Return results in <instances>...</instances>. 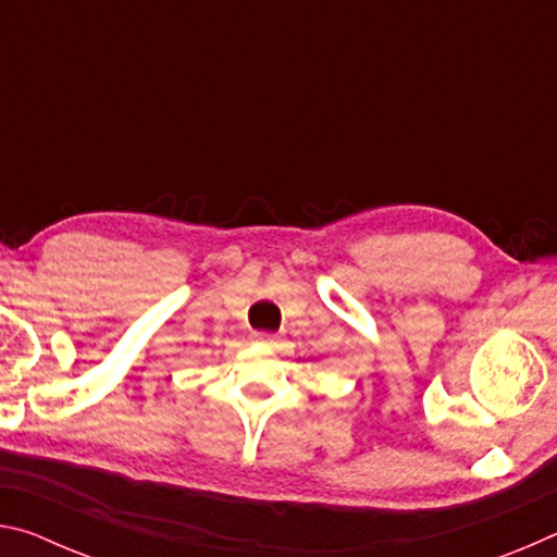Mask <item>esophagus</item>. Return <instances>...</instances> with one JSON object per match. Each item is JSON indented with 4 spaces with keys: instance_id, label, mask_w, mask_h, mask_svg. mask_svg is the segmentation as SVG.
<instances>
[{
    "instance_id": "1",
    "label": "esophagus",
    "mask_w": 557,
    "mask_h": 557,
    "mask_svg": "<svg viewBox=\"0 0 557 557\" xmlns=\"http://www.w3.org/2000/svg\"><path fill=\"white\" fill-rule=\"evenodd\" d=\"M252 338H256V342H260V344H275V334H270V332H256L252 334Z\"/></svg>"
}]
</instances>
